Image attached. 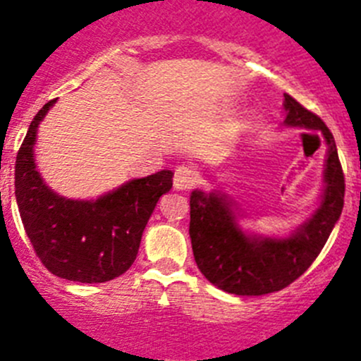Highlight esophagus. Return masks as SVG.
I'll return each instance as SVG.
<instances>
[{"label":"esophagus","instance_id":"obj_1","mask_svg":"<svg viewBox=\"0 0 361 361\" xmlns=\"http://www.w3.org/2000/svg\"><path fill=\"white\" fill-rule=\"evenodd\" d=\"M197 171L190 165H180L174 171V188L178 190H187V188H192L197 183Z\"/></svg>","mask_w":361,"mask_h":361}]
</instances>
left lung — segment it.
Wrapping results in <instances>:
<instances>
[{
	"label": "left lung",
	"instance_id": "left-lung-1",
	"mask_svg": "<svg viewBox=\"0 0 361 361\" xmlns=\"http://www.w3.org/2000/svg\"><path fill=\"white\" fill-rule=\"evenodd\" d=\"M287 126L321 130L328 142L326 188L317 212L288 238L247 237L235 222L230 203L215 192L194 190L190 226L194 258L204 278L237 295H264L288 287L308 271L324 247L343 208L345 180L333 133L324 121L285 94Z\"/></svg>",
	"mask_w": 361,
	"mask_h": 361
}]
</instances>
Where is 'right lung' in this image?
<instances>
[{
	"label": "right lung",
	"mask_w": 361,
	"mask_h": 361,
	"mask_svg": "<svg viewBox=\"0 0 361 361\" xmlns=\"http://www.w3.org/2000/svg\"><path fill=\"white\" fill-rule=\"evenodd\" d=\"M56 99L30 123L16 157V200L33 251L51 274L69 281L104 283L124 274L137 258L142 231L161 194L173 187V171L131 180L96 201L60 197L37 173V128Z\"/></svg>",
	"instance_id": "right-lung-1"
}]
</instances>
